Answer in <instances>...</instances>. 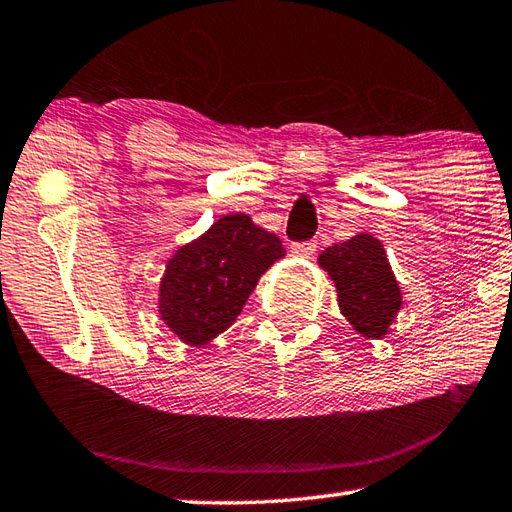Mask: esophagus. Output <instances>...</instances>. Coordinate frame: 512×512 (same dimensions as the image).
Returning a JSON list of instances; mask_svg holds the SVG:
<instances>
[{
    "instance_id": "esophagus-1",
    "label": "esophagus",
    "mask_w": 512,
    "mask_h": 512,
    "mask_svg": "<svg viewBox=\"0 0 512 512\" xmlns=\"http://www.w3.org/2000/svg\"><path fill=\"white\" fill-rule=\"evenodd\" d=\"M316 252V243L314 240H305V243H296L292 245V254L301 256V258H312Z\"/></svg>"
}]
</instances>
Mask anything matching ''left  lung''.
I'll list each match as a JSON object with an SVG mask.
<instances>
[{
  "label": "left lung",
  "instance_id": "1",
  "mask_svg": "<svg viewBox=\"0 0 512 512\" xmlns=\"http://www.w3.org/2000/svg\"><path fill=\"white\" fill-rule=\"evenodd\" d=\"M318 267L334 281L339 310L365 339H383L397 318L403 296L383 243L372 234H356L327 247Z\"/></svg>",
  "mask_w": 512,
  "mask_h": 512
}]
</instances>
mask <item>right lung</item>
I'll use <instances>...</instances> for the list:
<instances>
[{"label":"right lung","mask_w":512,"mask_h":512,"mask_svg":"<svg viewBox=\"0 0 512 512\" xmlns=\"http://www.w3.org/2000/svg\"><path fill=\"white\" fill-rule=\"evenodd\" d=\"M283 256L281 238L247 214L218 218L167 260L158 314L182 343L200 347L214 341L234 325L260 276Z\"/></svg>","instance_id":"obj_1"}]
</instances>
